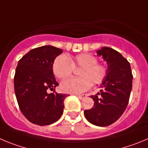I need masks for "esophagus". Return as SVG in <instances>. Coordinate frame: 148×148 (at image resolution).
I'll return each mask as SVG.
<instances>
[{
  "instance_id": "1",
  "label": "esophagus",
  "mask_w": 148,
  "mask_h": 148,
  "mask_svg": "<svg viewBox=\"0 0 148 148\" xmlns=\"http://www.w3.org/2000/svg\"><path fill=\"white\" fill-rule=\"evenodd\" d=\"M77 97L79 98V99H85V98H86L87 97V96L86 95H77Z\"/></svg>"
}]
</instances>
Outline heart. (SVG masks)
<instances>
[{
    "label": "heart",
    "instance_id": "obj_1",
    "mask_svg": "<svg viewBox=\"0 0 148 148\" xmlns=\"http://www.w3.org/2000/svg\"><path fill=\"white\" fill-rule=\"evenodd\" d=\"M97 58L90 53H81L75 56L60 55L52 65L55 76L58 79L69 77L74 69L81 68L79 78L65 79L60 84L64 93L79 94L88 90L93 84H100L107 76V69L104 65L97 63Z\"/></svg>",
    "mask_w": 148,
    "mask_h": 148
}]
</instances>
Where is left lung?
Wrapping results in <instances>:
<instances>
[{
  "mask_svg": "<svg viewBox=\"0 0 148 148\" xmlns=\"http://www.w3.org/2000/svg\"><path fill=\"white\" fill-rule=\"evenodd\" d=\"M96 54L107 62V76L100 85V93L91 96L93 107L85 110L84 114L90 123L107 126L118 121L126 109L133 75L130 63L118 51L103 47Z\"/></svg>",
  "mask_w": 148,
  "mask_h": 148,
  "instance_id": "obj_1",
  "label": "left lung"
}]
</instances>
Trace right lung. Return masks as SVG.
Wrapping results in <instances>:
<instances>
[{"mask_svg": "<svg viewBox=\"0 0 148 148\" xmlns=\"http://www.w3.org/2000/svg\"><path fill=\"white\" fill-rule=\"evenodd\" d=\"M63 50L47 45L29 51L17 63L14 85L18 105L23 115L32 123L47 125L59 120L68 95L48 93L58 83L52 65Z\"/></svg>", "mask_w": 148, "mask_h": 148, "instance_id": "add662e5", "label": "right lung"}]
</instances>
